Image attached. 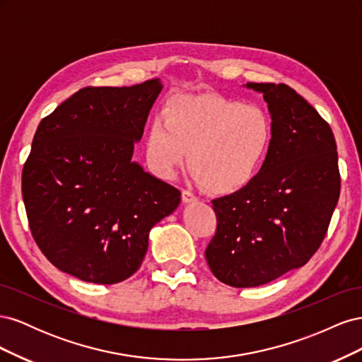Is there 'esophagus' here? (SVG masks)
Masks as SVG:
<instances>
[{
  "label": "esophagus",
  "mask_w": 362,
  "mask_h": 362,
  "mask_svg": "<svg viewBox=\"0 0 362 362\" xmlns=\"http://www.w3.org/2000/svg\"><path fill=\"white\" fill-rule=\"evenodd\" d=\"M181 196H182V202H185V204H192V202L198 201V198H196V196L189 190H182Z\"/></svg>",
  "instance_id": "obj_1"
}]
</instances>
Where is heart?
<instances>
[{"instance_id": "heart-1", "label": "heart", "mask_w": 362, "mask_h": 362, "mask_svg": "<svg viewBox=\"0 0 362 362\" xmlns=\"http://www.w3.org/2000/svg\"><path fill=\"white\" fill-rule=\"evenodd\" d=\"M273 139L264 108L218 95H185L169 103L146 131L145 158L161 180H173L187 161L193 178L216 194L252 184Z\"/></svg>"}]
</instances>
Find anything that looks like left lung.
<instances>
[{
    "label": "left lung",
    "instance_id": "8db88e82",
    "mask_svg": "<svg viewBox=\"0 0 362 362\" xmlns=\"http://www.w3.org/2000/svg\"><path fill=\"white\" fill-rule=\"evenodd\" d=\"M245 87L267 103L272 146L250 185L213 201L217 229L205 250L213 275L235 288L305 266L323 242L339 196L335 137L315 108L286 84Z\"/></svg>",
    "mask_w": 362,
    "mask_h": 362
}]
</instances>
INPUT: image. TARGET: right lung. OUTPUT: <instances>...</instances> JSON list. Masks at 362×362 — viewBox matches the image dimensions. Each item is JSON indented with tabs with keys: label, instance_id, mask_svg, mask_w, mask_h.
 <instances>
[{
	"label": "right lung",
	"instance_id": "obj_1",
	"mask_svg": "<svg viewBox=\"0 0 362 362\" xmlns=\"http://www.w3.org/2000/svg\"><path fill=\"white\" fill-rule=\"evenodd\" d=\"M163 86L84 87L42 119L23 170L31 234L59 270L93 284L137 272L181 193L133 158Z\"/></svg>",
	"mask_w": 362,
	"mask_h": 362
}]
</instances>
